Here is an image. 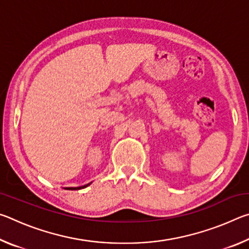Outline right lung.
<instances>
[{"label":"right lung","instance_id":"add662e5","mask_svg":"<svg viewBox=\"0 0 249 249\" xmlns=\"http://www.w3.org/2000/svg\"><path fill=\"white\" fill-rule=\"evenodd\" d=\"M86 187H87V185H83V187H79V188H67V189H69V190H70V189H71V190H77V189H83Z\"/></svg>","mask_w":249,"mask_h":249}]
</instances>
